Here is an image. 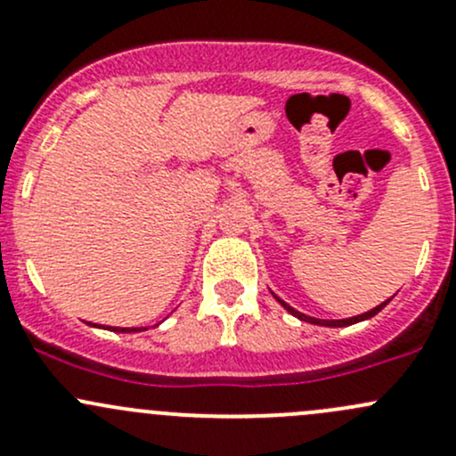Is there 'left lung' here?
<instances>
[{"mask_svg": "<svg viewBox=\"0 0 456 456\" xmlns=\"http://www.w3.org/2000/svg\"><path fill=\"white\" fill-rule=\"evenodd\" d=\"M278 302L280 305L284 306V309L289 311V314H293L296 317H300V320H305V322H311V324H320V326H351V324H355V322H362V320H369V317H372V315H377L379 314L381 309H384L386 305H388L390 300H386L384 305H379V306H375V309L372 311H366V314H362V315H355V317H348V320H315V317H309V315H305V314H300V311H296V309H291V306L289 305H284L282 300H280L278 297Z\"/></svg>", "mask_w": 456, "mask_h": 456, "instance_id": "obj_1", "label": "left lung"}]
</instances>
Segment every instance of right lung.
<instances>
[{"label":"right lung","instance_id":"1","mask_svg":"<svg viewBox=\"0 0 456 456\" xmlns=\"http://www.w3.org/2000/svg\"><path fill=\"white\" fill-rule=\"evenodd\" d=\"M114 330H121V333H130V330H141V329H114Z\"/></svg>","mask_w":456,"mask_h":456}]
</instances>
